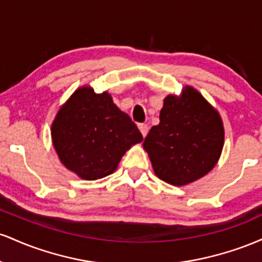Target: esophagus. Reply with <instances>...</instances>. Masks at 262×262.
<instances>
[{
    "label": "esophagus",
    "mask_w": 262,
    "mask_h": 262,
    "mask_svg": "<svg viewBox=\"0 0 262 262\" xmlns=\"http://www.w3.org/2000/svg\"><path fill=\"white\" fill-rule=\"evenodd\" d=\"M138 127H139L140 133L143 134L144 138H145L146 134H148V132H149V127H148V125H146V124H139V125H138Z\"/></svg>",
    "instance_id": "obj_1"
}]
</instances>
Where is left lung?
<instances>
[{
	"label": "left lung",
	"instance_id": "obj_1",
	"mask_svg": "<svg viewBox=\"0 0 262 262\" xmlns=\"http://www.w3.org/2000/svg\"><path fill=\"white\" fill-rule=\"evenodd\" d=\"M224 145L221 114L192 86L167 95L160 123L144 140L155 175L173 186L202 179L217 165Z\"/></svg>",
	"mask_w": 262,
	"mask_h": 262
}]
</instances>
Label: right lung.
<instances>
[{
  "mask_svg": "<svg viewBox=\"0 0 262 262\" xmlns=\"http://www.w3.org/2000/svg\"><path fill=\"white\" fill-rule=\"evenodd\" d=\"M52 140L60 161L80 179L93 181L118 167L125 151L143 141L127 113L108 92L82 86L60 107L52 123Z\"/></svg>",
  "mask_w": 262,
  "mask_h": 262,
  "instance_id": "add662e5",
  "label": "right lung"
}]
</instances>
